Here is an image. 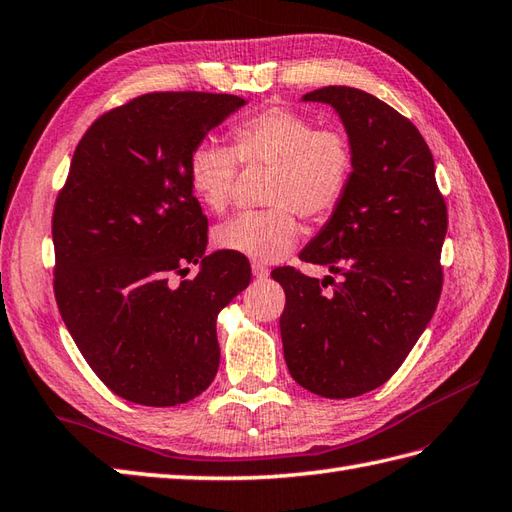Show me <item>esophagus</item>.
<instances>
[{
  "instance_id": "obj_1",
  "label": "esophagus",
  "mask_w": 512,
  "mask_h": 512,
  "mask_svg": "<svg viewBox=\"0 0 512 512\" xmlns=\"http://www.w3.org/2000/svg\"><path fill=\"white\" fill-rule=\"evenodd\" d=\"M252 274L258 280H265V278H269V269L263 263H252Z\"/></svg>"
}]
</instances>
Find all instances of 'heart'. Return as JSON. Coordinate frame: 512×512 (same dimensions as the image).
<instances>
[{"label": "heart", "mask_w": 512, "mask_h": 512, "mask_svg": "<svg viewBox=\"0 0 512 512\" xmlns=\"http://www.w3.org/2000/svg\"><path fill=\"white\" fill-rule=\"evenodd\" d=\"M232 146L199 142L190 153L188 179L199 201L225 212L236 195L241 162L269 166L265 201L271 208L247 212L219 225L214 243L225 252L254 260H278L298 241L302 214L324 223L342 206L355 175V146L337 127H317L302 111L271 105L232 129Z\"/></svg>", "instance_id": "1"}]
</instances>
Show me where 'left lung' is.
I'll list each match as a JSON object with an SVG mask.
<instances>
[{
	"label": "left lung",
	"instance_id": "8db88e82",
	"mask_svg": "<svg viewBox=\"0 0 512 512\" xmlns=\"http://www.w3.org/2000/svg\"><path fill=\"white\" fill-rule=\"evenodd\" d=\"M302 100L337 111L357 164L342 206L300 252L304 263L326 265L339 280L293 267L271 271L287 295L282 348L302 388L352 399L401 368L436 311L447 206L427 142L399 111L342 85Z\"/></svg>",
	"mask_w": 512,
	"mask_h": 512
}]
</instances>
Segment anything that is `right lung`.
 Masks as SVG:
<instances>
[{
  "label": "right lung",
  "mask_w": 512,
  "mask_h": 512,
  "mask_svg": "<svg viewBox=\"0 0 512 512\" xmlns=\"http://www.w3.org/2000/svg\"><path fill=\"white\" fill-rule=\"evenodd\" d=\"M243 105L232 94L155 92L102 113L56 197V304L89 368L131 403H188L219 370L217 315L252 267L225 249L206 256L188 160ZM186 264L200 274L173 286Z\"/></svg>",
  "instance_id": "add662e5"
}]
</instances>
